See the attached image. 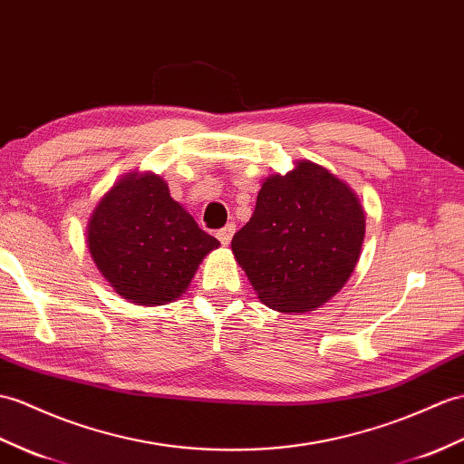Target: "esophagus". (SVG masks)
<instances>
[{"label":"esophagus","mask_w":464,"mask_h":464,"mask_svg":"<svg viewBox=\"0 0 464 464\" xmlns=\"http://www.w3.org/2000/svg\"><path fill=\"white\" fill-rule=\"evenodd\" d=\"M233 233H235V225H233V223H227L223 229L218 231L219 241H221L223 245H229L231 239H233Z\"/></svg>","instance_id":"1"}]
</instances>
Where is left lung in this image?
I'll return each instance as SVG.
<instances>
[{
  "mask_svg": "<svg viewBox=\"0 0 464 464\" xmlns=\"http://www.w3.org/2000/svg\"><path fill=\"white\" fill-rule=\"evenodd\" d=\"M363 233L355 193L328 169L300 161L263 183L231 249L261 303L288 314L322 306L346 285Z\"/></svg>",
  "mask_w": 464,
  "mask_h": 464,
  "instance_id": "1",
  "label": "left lung"
}]
</instances>
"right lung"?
Returning a JSON list of instances; mask_svg holds the SVG:
<instances>
[{"label":"right lung","instance_id":"obj_1","mask_svg":"<svg viewBox=\"0 0 464 464\" xmlns=\"http://www.w3.org/2000/svg\"><path fill=\"white\" fill-rule=\"evenodd\" d=\"M86 243L116 293L144 306L179 298L203 256L219 246L154 174H130L106 193L89 221Z\"/></svg>","mask_w":464,"mask_h":464}]
</instances>
